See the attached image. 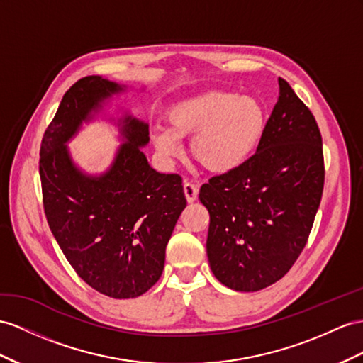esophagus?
I'll list each match as a JSON object with an SVG mask.
<instances>
[{
	"mask_svg": "<svg viewBox=\"0 0 363 363\" xmlns=\"http://www.w3.org/2000/svg\"><path fill=\"white\" fill-rule=\"evenodd\" d=\"M198 191H199L198 184H194V182L189 181V179H185V181H184V193H185V198H187V201H189V202L196 201V198H198Z\"/></svg>",
	"mask_w": 363,
	"mask_h": 363,
	"instance_id": "obj_1",
	"label": "esophagus"
}]
</instances>
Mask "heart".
Instances as JSON below:
<instances>
[{"label": "heart", "instance_id": "1", "mask_svg": "<svg viewBox=\"0 0 363 363\" xmlns=\"http://www.w3.org/2000/svg\"><path fill=\"white\" fill-rule=\"evenodd\" d=\"M167 127L150 138L165 161L181 155L179 139H190V153L203 169L228 173L242 165L261 141L265 128L262 106L250 96L207 91L178 102L167 111Z\"/></svg>", "mask_w": 363, "mask_h": 363}]
</instances>
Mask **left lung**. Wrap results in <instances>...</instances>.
<instances>
[{"label": "left lung", "instance_id": "obj_1", "mask_svg": "<svg viewBox=\"0 0 363 363\" xmlns=\"http://www.w3.org/2000/svg\"><path fill=\"white\" fill-rule=\"evenodd\" d=\"M323 181L318 123L279 78V99L256 153L199 190L210 213L207 256L218 281L257 291L290 272L311 233Z\"/></svg>", "mask_w": 363, "mask_h": 363}]
</instances>
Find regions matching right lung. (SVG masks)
Listing matches in <instances>:
<instances>
[{
    "mask_svg": "<svg viewBox=\"0 0 363 363\" xmlns=\"http://www.w3.org/2000/svg\"><path fill=\"white\" fill-rule=\"evenodd\" d=\"M119 90L91 75L64 93L41 141L40 178L48 224L73 270L101 294L130 299L160 281L167 242L187 199L179 174L148 165L141 152L148 125L130 116L127 144L106 174L89 178L72 164L64 143Z\"/></svg>",
    "mask_w": 363,
    "mask_h": 363,
    "instance_id": "obj_1",
    "label": "right lung"
}]
</instances>
